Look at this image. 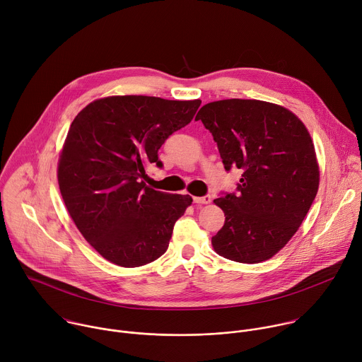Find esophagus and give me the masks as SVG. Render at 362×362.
Returning <instances> with one entry per match:
<instances>
[{"instance_id":"34e87169","label":"esophagus","mask_w":362,"mask_h":362,"mask_svg":"<svg viewBox=\"0 0 362 362\" xmlns=\"http://www.w3.org/2000/svg\"><path fill=\"white\" fill-rule=\"evenodd\" d=\"M193 202L197 203V204H208L212 202V196L211 194H204V196H194L193 197Z\"/></svg>"}]
</instances>
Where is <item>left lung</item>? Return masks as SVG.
<instances>
[{
	"instance_id": "left-lung-1",
	"label": "left lung",
	"mask_w": 362,
	"mask_h": 362,
	"mask_svg": "<svg viewBox=\"0 0 362 362\" xmlns=\"http://www.w3.org/2000/svg\"><path fill=\"white\" fill-rule=\"evenodd\" d=\"M196 119L212 133L225 169L242 170L236 192L215 199L226 218L214 249L235 262H264L295 235L317 196L313 139L292 112L261 100L208 103Z\"/></svg>"
}]
</instances>
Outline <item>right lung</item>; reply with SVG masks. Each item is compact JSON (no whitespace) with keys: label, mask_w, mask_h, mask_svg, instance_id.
<instances>
[{"label":"right lung","mask_w":362,"mask_h":362,"mask_svg":"<svg viewBox=\"0 0 362 362\" xmlns=\"http://www.w3.org/2000/svg\"><path fill=\"white\" fill-rule=\"evenodd\" d=\"M200 103L113 95L90 103L73 120L59 186L77 229L107 261L136 268L166 252L192 197L146 186V169L163 166L159 148L192 122Z\"/></svg>","instance_id":"add662e5"}]
</instances>
